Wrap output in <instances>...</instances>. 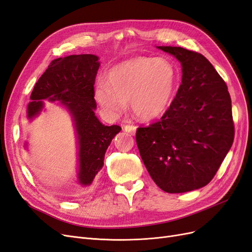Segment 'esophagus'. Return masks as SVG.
I'll list each match as a JSON object with an SVG mask.
<instances>
[{
  "label": "esophagus",
  "instance_id": "1",
  "mask_svg": "<svg viewBox=\"0 0 252 252\" xmlns=\"http://www.w3.org/2000/svg\"><path fill=\"white\" fill-rule=\"evenodd\" d=\"M125 131L129 133V134H132V135H135V133H136V126H131V125H126V126H125Z\"/></svg>",
  "mask_w": 252,
  "mask_h": 252
}]
</instances>
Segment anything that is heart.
I'll use <instances>...</instances> for the list:
<instances>
[{
	"mask_svg": "<svg viewBox=\"0 0 252 252\" xmlns=\"http://www.w3.org/2000/svg\"><path fill=\"white\" fill-rule=\"evenodd\" d=\"M176 83L177 71L169 61L139 56L113 68L105 83L97 82L94 96L110 117L120 115L129 100L138 118L152 120L163 114L168 107Z\"/></svg>",
	"mask_w": 252,
	"mask_h": 252,
	"instance_id": "b5f03b06",
	"label": "heart"
}]
</instances>
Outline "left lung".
<instances>
[{
	"label": "left lung",
	"mask_w": 252,
	"mask_h": 252,
	"mask_svg": "<svg viewBox=\"0 0 252 252\" xmlns=\"http://www.w3.org/2000/svg\"><path fill=\"white\" fill-rule=\"evenodd\" d=\"M158 48L181 63L182 83L160 120L137 128V147L162 190L190 191L213 180L231 148V98L205 56L181 47Z\"/></svg>",
	"instance_id": "obj_1"
}]
</instances>
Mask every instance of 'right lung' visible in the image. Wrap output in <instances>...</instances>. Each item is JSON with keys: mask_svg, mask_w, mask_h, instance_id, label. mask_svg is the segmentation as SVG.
Here are the masks:
<instances>
[{"mask_svg": "<svg viewBox=\"0 0 252 252\" xmlns=\"http://www.w3.org/2000/svg\"><path fill=\"white\" fill-rule=\"evenodd\" d=\"M99 68L93 54L69 55L53 60L38 78L28 103V118L36 116L44 108L42 99L60 100L72 114L78 139V180L91 185L103 166L104 154L119 126H104L95 116L94 84Z\"/></svg>", "mask_w": 252, "mask_h": 252, "instance_id": "add662e5", "label": "right lung"}]
</instances>
